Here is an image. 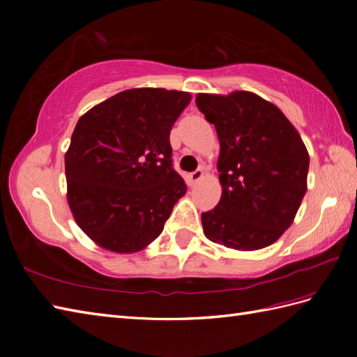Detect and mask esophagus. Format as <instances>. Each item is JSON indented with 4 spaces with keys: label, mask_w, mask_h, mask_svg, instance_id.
<instances>
[{
    "label": "esophagus",
    "mask_w": 357,
    "mask_h": 357,
    "mask_svg": "<svg viewBox=\"0 0 357 357\" xmlns=\"http://www.w3.org/2000/svg\"><path fill=\"white\" fill-rule=\"evenodd\" d=\"M202 176H204V172H202L201 169H198V170H195V172H192L190 174H188V179H190L192 184H195V183H198V181H199Z\"/></svg>",
    "instance_id": "obj_1"
}]
</instances>
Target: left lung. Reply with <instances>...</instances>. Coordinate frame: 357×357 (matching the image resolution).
<instances>
[{
  "instance_id": "1",
  "label": "left lung",
  "mask_w": 357,
  "mask_h": 357,
  "mask_svg": "<svg viewBox=\"0 0 357 357\" xmlns=\"http://www.w3.org/2000/svg\"><path fill=\"white\" fill-rule=\"evenodd\" d=\"M196 105L221 146L222 196L201 216L204 234L241 252L268 247L291 225L307 192L305 144L284 113L256 93H199Z\"/></svg>"
}]
</instances>
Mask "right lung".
<instances>
[{"label": "right lung", "mask_w": 357, "mask_h": 357, "mask_svg": "<svg viewBox=\"0 0 357 357\" xmlns=\"http://www.w3.org/2000/svg\"><path fill=\"white\" fill-rule=\"evenodd\" d=\"M192 96L130 89L90 109L66 153L67 201L98 245L139 252L161 234L187 185L173 169L170 130Z\"/></svg>", "instance_id": "1"}]
</instances>
